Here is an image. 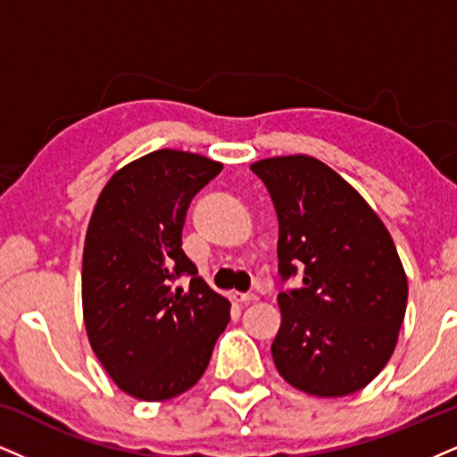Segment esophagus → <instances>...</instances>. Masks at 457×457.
Returning a JSON list of instances; mask_svg holds the SVG:
<instances>
[{"mask_svg": "<svg viewBox=\"0 0 457 457\" xmlns=\"http://www.w3.org/2000/svg\"><path fill=\"white\" fill-rule=\"evenodd\" d=\"M233 301L241 303V305H250V303H256L258 301V296L254 295V292H235Z\"/></svg>", "mask_w": 457, "mask_h": 457, "instance_id": "esophagus-1", "label": "esophagus"}]
</instances>
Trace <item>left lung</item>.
Instances as JSON below:
<instances>
[{"instance_id": "left-lung-1", "label": "left lung", "mask_w": 457, "mask_h": 457, "mask_svg": "<svg viewBox=\"0 0 457 457\" xmlns=\"http://www.w3.org/2000/svg\"><path fill=\"white\" fill-rule=\"evenodd\" d=\"M252 171L279 220L281 326L271 353L279 375L313 396H347L381 373L407 309V275L377 213L312 156L258 161Z\"/></svg>"}]
</instances>
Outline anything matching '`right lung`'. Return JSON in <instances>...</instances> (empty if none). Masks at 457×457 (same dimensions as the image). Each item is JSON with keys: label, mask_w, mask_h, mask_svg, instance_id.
Here are the masks:
<instances>
[{"label": "right lung", "mask_w": 457, "mask_h": 457, "mask_svg": "<svg viewBox=\"0 0 457 457\" xmlns=\"http://www.w3.org/2000/svg\"><path fill=\"white\" fill-rule=\"evenodd\" d=\"M220 171L205 156L156 150L114 173L95 205L82 256L84 324L108 375L139 401L190 390L230 320V303L182 250L186 210Z\"/></svg>", "instance_id": "obj_1"}]
</instances>
